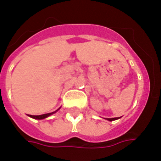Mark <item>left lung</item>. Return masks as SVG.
<instances>
[{
	"label": "left lung",
	"instance_id": "left-lung-1",
	"mask_svg": "<svg viewBox=\"0 0 161 161\" xmlns=\"http://www.w3.org/2000/svg\"><path fill=\"white\" fill-rule=\"evenodd\" d=\"M117 119H119L118 117H115V118H107V120H108V121H115V120H117Z\"/></svg>",
	"mask_w": 161,
	"mask_h": 161
}]
</instances>
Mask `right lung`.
<instances>
[{
  "instance_id": "right-lung-1",
  "label": "right lung",
  "mask_w": 161,
  "mask_h": 161,
  "mask_svg": "<svg viewBox=\"0 0 161 161\" xmlns=\"http://www.w3.org/2000/svg\"><path fill=\"white\" fill-rule=\"evenodd\" d=\"M56 111L52 112V113H47V114H44V115H30V117H32V118H34V119H38V120H41V119L46 118V117H48L49 115H53V113H55Z\"/></svg>"
}]
</instances>
